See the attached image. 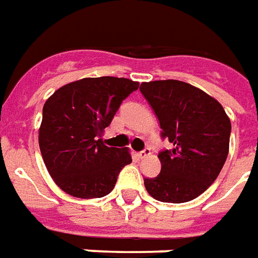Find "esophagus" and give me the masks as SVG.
I'll return each mask as SVG.
<instances>
[{
  "label": "esophagus",
  "instance_id": "34e87169",
  "mask_svg": "<svg viewBox=\"0 0 258 258\" xmlns=\"http://www.w3.org/2000/svg\"><path fill=\"white\" fill-rule=\"evenodd\" d=\"M147 155H150V148H148V147H146L144 150H142L140 152H137V157L142 158V159H143V158L147 157Z\"/></svg>",
  "mask_w": 258,
  "mask_h": 258
}]
</instances>
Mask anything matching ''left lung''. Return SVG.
I'll list each match as a JSON object with an SVG mask.
<instances>
[{
    "label": "left lung",
    "instance_id": "8db88e82",
    "mask_svg": "<svg viewBox=\"0 0 258 258\" xmlns=\"http://www.w3.org/2000/svg\"><path fill=\"white\" fill-rule=\"evenodd\" d=\"M140 92L157 115L161 137L173 146L158 154L161 173L144 178L146 189L161 202L192 201L224 166L231 121L219 101L183 81L143 82Z\"/></svg>",
    "mask_w": 258,
    "mask_h": 258
}]
</instances>
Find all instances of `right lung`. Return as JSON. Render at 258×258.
Returning a JSON list of instances; mask_svg holds the SVG:
<instances>
[{
  "mask_svg": "<svg viewBox=\"0 0 258 258\" xmlns=\"http://www.w3.org/2000/svg\"><path fill=\"white\" fill-rule=\"evenodd\" d=\"M139 89L127 78H84L61 86L46 100L39 127L45 166L64 192L101 198L115 187L118 174L132 162L127 148L107 147L101 133L122 101Z\"/></svg>",
  "mask_w": 258,
  "mask_h": 258,
  "instance_id": "right-lung-1",
  "label": "right lung"
}]
</instances>
